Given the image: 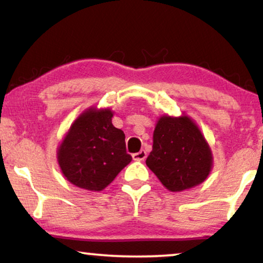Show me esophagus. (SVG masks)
<instances>
[{
    "instance_id": "esophagus-1",
    "label": "esophagus",
    "mask_w": 263,
    "mask_h": 263,
    "mask_svg": "<svg viewBox=\"0 0 263 263\" xmlns=\"http://www.w3.org/2000/svg\"><path fill=\"white\" fill-rule=\"evenodd\" d=\"M132 157H134L135 161H143L146 157V152H145V150H141L139 153L134 154Z\"/></svg>"
}]
</instances>
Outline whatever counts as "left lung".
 Listing matches in <instances>:
<instances>
[{
	"label": "left lung",
	"instance_id": "obj_1",
	"mask_svg": "<svg viewBox=\"0 0 263 263\" xmlns=\"http://www.w3.org/2000/svg\"><path fill=\"white\" fill-rule=\"evenodd\" d=\"M146 166L167 190L180 192L207 179L213 154L196 122L187 115H162L153 135V150Z\"/></svg>",
	"mask_w": 263,
	"mask_h": 263
}]
</instances>
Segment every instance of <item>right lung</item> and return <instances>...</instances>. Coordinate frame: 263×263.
Segmentation results:
<instances>
[{
	"label": "right lung",
	"mask_w": 263,
	"mask_h": 263,
	"mask_svg": "<svg viewBox=\"0 0 263 263\" xmlns=\"http://www.w3.org/2000/svg\"><path fill=\"white\" fill-rule=\"evenodd\" d=\"M113 114L110 108H87L59 145L56 155L61 172L77 187L102 191L131 162L125 134L111 124Z\"/></svg>",
	"instance_id": "1"
}]
</instances>
